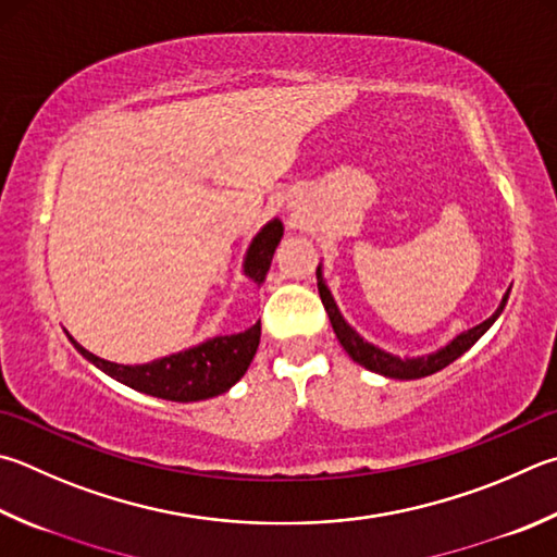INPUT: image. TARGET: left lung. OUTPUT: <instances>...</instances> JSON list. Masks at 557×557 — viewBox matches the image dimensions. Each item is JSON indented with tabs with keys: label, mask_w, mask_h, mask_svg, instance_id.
<instances>
[{
	"label": "left lung",
	"mask_w": 557,
	"mask_h": 557,
	"mask_svg": "<svg viewBox=\"0 0 557 557\" xmlns=\"http://www.w3.org/2000/svg\"><path fill=\"white\" fill-rule=\"evenodd\" d=\"M317 280H319V295L323 307H326V313L331 319V326L333 333H336V338L341 341L343 350L348 352V356L358 362V366L368 368L372 372H377V375L384 377H392V380H419V377H426L433 375V372L443 370L446 366H450L453 360H458L462 352H468L474 343H478L484 333L490 331V326L494 321L499 319V313L507 307V299H509V292L502 297V305L497 307V311L492 313L487 321L478 323V326H472L468 331H462L460 336H455L448 346L438 348L436 352H429V356H419V358H399V356H392V352L382 350L377 346H372L366 338L360 336V333L350 326V323L343 319V313L338 311L336 301L331 297V289L326 287V282H323L321 275V265L317 268Z\"/></svg>",
	"instance_id": "obj_1"
}]
</instances>
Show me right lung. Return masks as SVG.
<instances>
[{
  "mask_svg": "<svg viewBox=\"0 0 557 557\" xmlns=\"http://www.w3.org/2000/svg\"><path fill=\"white\" fill-rule=\"evenodd\" d=\"M282 231H285L282 221L272 219L250 240L244 260V272L256 285L265 282L272 256H275V248L282 238ZM70 341H73L77 352H83V358H87L92 366L107 372L109 377L119 380L131 389L170 401H199L228 392L246 375L260 343V321L252 323L244 333L214 336L199 343V346L144 362V366H119V362H109L104 358H97L95 352L85 350L73 336H70Z\"/></svg>",
  "mask_w": 557,
  "mask_h": 557,
  "instance_id": "obj_1",
  "label": "right lung"
}]
</instances>
